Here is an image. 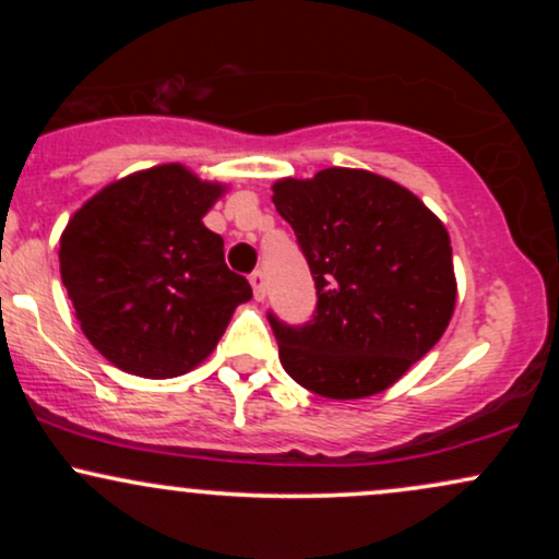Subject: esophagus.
<instances>
[{"label": "esophagus", "instance_id": "1", "mask_svg": "<svg viewBox=\"0 0 559 559\" xmlns=\"http://www.w3.org/2000/svg\"><path fill=\"white\" fill-rule=\"evenodd\" d=\"M249 284H252V292H254V299L262 301L265 299V275H262L260 271L249 275Z\"/></svg>", "mask_w": 559, "mask_h": 559}]
</instances>
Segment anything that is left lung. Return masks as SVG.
Wrapping results in <instances>:
<instances>
[{"label":"left lung","mask_w":559,"mask_h":559,"mask_svg":"<svg viewBox=\"0 0 559 559\" xmlns=\"http://www.w3.org/2000/svg\"><path fill=\"white\" fill-rule=\"evenodd\" d=\"M273 204L318 288L301 329L267 316L284 370L325 400L394 386L452 320L457 278L444 223L409 189L360 168L281 178Z\"/></svg>","instance_id":"1"}]
</instances>
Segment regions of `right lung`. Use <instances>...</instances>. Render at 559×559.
I'll list each match as a JSON object with an SVG mask.
<instances>
[{
    "mask_svg": "<svg viewBox=\"0 0 559 559\" xmlns=\"http://www.w3.org/2000/svg\"><path fill=\"white\" fill-rule=\"evenodd\" d=\"M226 186L157 165L83 202L60 236V275L83 336L115 368L176 378L207 360L252 299L202 223Z\"/></svg>",
    "mask_w": 559,
    "mask_h": 559,
    "instance_id": "1",
    "label": "right lung"
}]
</instances>
